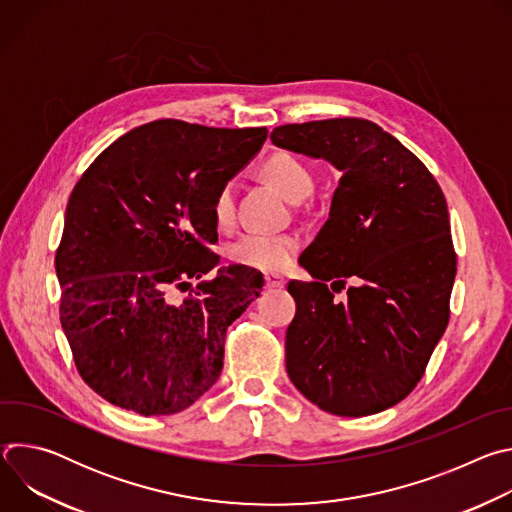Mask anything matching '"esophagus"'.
Segmentation results:
<instances>
[{"label": "esophagus", "instance_id": "obj_1", "mask_svg": "<svg viewBox=\"0 0 512 512\" xmlns=\"http://www.w3.org/2000/svg\"><path fill=\"white\" fill-rule=\"evenodd\" d=\"M283 285H285V279L281 275H277V273H267L265 275V287L267 289H279Z\"/></svg>", "mask_w": 512, "mask_h": 512}]
</instances>
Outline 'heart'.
Here are the masks:
<instances>
[{
  "label": "heart",
  "instance_id": "heart-1",
  "mask_svg": "<svg viewBox=\"0 0 512 512\" xmlns=\"http://www.w3.org/2000/svg\"><path fill=\"white\" fill-rule=\"evenodd\" d=\"M263 176L289 200L300 202L314 190V176L306 162L287 152H275L261 164ZM212 218L218 229L235 223V184L225 182L212 200ZM300 249V237L294 233H245L227 245V259L259 271H281Z\"/></svg>",
  "mask_w": 512,
  "mask_h": 512
}]
</instances>
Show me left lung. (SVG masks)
Instances as JSON below:
<instances>
[{
	"label": "left lung",
	"instance_id": "1",
	"mask_svg": "<svg viewBox=\"0 0 512 512\" xmlns=\"http://www.w3.org/2000/svg\"><path fill=\"white\" fill-rule=\"evenodd\" d=\"M271 141L344 172L330 218L300 257L314 281L287 283L298 306L285 332L287 375L332 415L385 411L421 381L450 322L458 257L446 196L415 154L367 119L279 125Z\"/></svg>",
	"mask_w": 512,
	"mask_h": 512
}]
</instances>
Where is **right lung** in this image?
I'll list each match as a JSON object with an SVG mask.
<instances>
[{"label": "right lung", "mask_w": 512, "mask_h": 512, "mask_svg": "<svg viewBox=\"0 0 512 512\" xmlns=\"http://www.w3.org/2000/svg\"><path fill=\"white\" fill-rule=\"evenodd\" d=\"M267 127L158 119L113 141L72 190L56 249L60 322L83 381L141 415L190 407L223 371L227 328L263 275L218 257L216 190L263 145ZM199 283L182 302L174 288Z\"/></svg>", "instance_id": "obj_1"}]
</instances>
